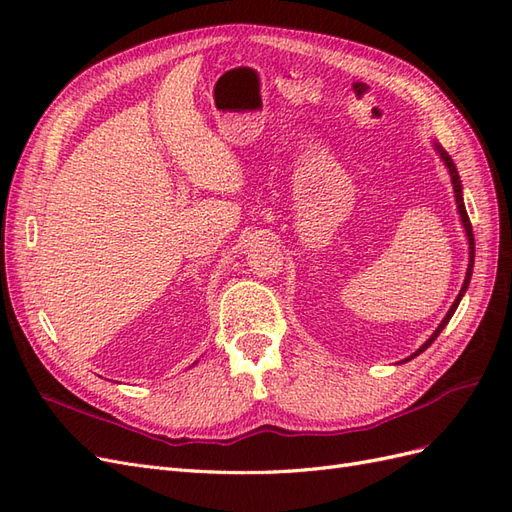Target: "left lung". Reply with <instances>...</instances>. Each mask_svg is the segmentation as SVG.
I'll list each match as a JSON object with an SVG mask.
<instances>
[{
    "instance_id": "obj_1",
    "label": "left lung",
    "mask_w": 512,
    "mask_h": 512,
    "mask_svg": "<svg viewBox=\"0 0 512 512\" xmlns=\"http://www.w3.org/2000/svg\"><path fill=\"white\" fill-rule=\"evenodd\" d=\"M433 147H436V151L440 153V158L444 160V164H446V168H448V175H451V183H453V190H455V203H457V211H459V218H461V224H463V230H466V237H468V250H470V262H468V271H466V280H463V286H461V290H459V294H457V299H455V303L451 305V309H448L446 312V316L442 318V322L438 324V329L431 333V337L427 339V342L418 348L414 354H410L408 359H404L401 363H406V361H412L414 356H418L421 352H425L433 342H436V337L442 333V329L446 327L448 324V320L453 318V314H455V309H457V305H459V301L463 299V294H466V290H468V286H470V280H472V269H474V232H472V224H470V218H468V211H466V205H463V192H461V179H459V173H457V166H455V162L451 160V156H448V153L442 149V145L440 143H433Z\"/></svg>"
}]
</instances>
